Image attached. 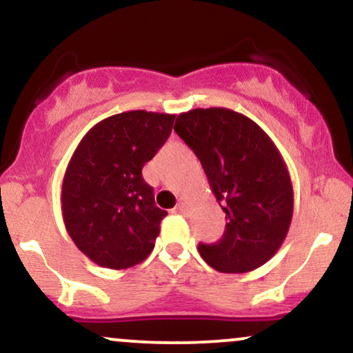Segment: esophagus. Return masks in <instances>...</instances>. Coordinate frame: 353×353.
Listing matches in <instances>:
<instances>
[{"label":"esophagus","mask_w":353,"mask_h":353,"mask_svg":"<svg viewBox=\"0 0 353 353\" xmlns=\"http://www.w3.org/2000/svg\"><path fill=\"white\" fill-rule=\"evenodd\" d=\"M176 209H177V212H185V209H188V203L181 201L179 203H177V207H176Z\"/></svg>","instance_id":"34e87169"}]
</instances>
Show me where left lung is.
Wrapping results in <instances>:
<instances>
[{
	"label": "left lung",
	"instance_id": "obj_1",
	"mask_svg": "<svg viewBox=\"0 0 353 353\" xmlns=\"http://www.w3.org/2000/svg\"><path fill=\"white\" fill-rule=\"evenodd\" d=\"M174 131L201 161L225 212V232L199 252L222 273L265 265L286 239L292 219V184L270 136L245 114L197 108L177 117Z\"/></svg>",
	"mask_w": 353,
	"mask_h": 353
}]
</instances>
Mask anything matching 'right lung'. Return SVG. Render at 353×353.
<instances>
[{"instance_id": "obj_1", "label": "right lung", "mask_w": 353, "mask_h": 353, "mask_svg": "<svg viewBox=\"0 0 353 353\" xmlns=\"http://www.w3.org/2000/svg\"><path fill=\"white\" fill-rule=\"evenodd\" d=\"M174 118L144 110L105 118L67 165L63 223L80 252L103 268H131L154 248L168 212L156 207L141 171L169 138Z\"/></svg>"}]
</instances>
